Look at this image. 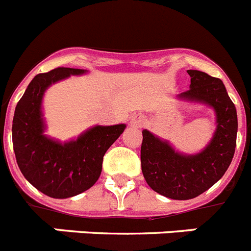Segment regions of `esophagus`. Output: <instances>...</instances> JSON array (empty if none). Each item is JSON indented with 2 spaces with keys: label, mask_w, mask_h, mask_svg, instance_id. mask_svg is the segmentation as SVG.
<instances>
[{
  "label": "esophagus",
  "mask_w": 251,
  "mask_h": 251,
  "mask_svg": "<svg viewBox=\"0 0 251 251\" xmlns=\"http://www.w3.org/2000/svg\"><path fill=\"white\" fill-rule=\"evenodd\" d=\"M130 123H132V126H134V127H143L144 124L147 123V119L143 114H135V116H133L132 119H130Z\"/></svg>",
  "instance_id": "34e87169"
}]
</instances>
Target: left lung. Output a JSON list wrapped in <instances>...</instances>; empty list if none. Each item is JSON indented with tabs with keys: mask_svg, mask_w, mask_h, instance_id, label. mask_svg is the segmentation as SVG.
<instances>
[{
	"mask_svg": "<svg viewBox=\"0 0 251 251\" xmlns=\"http://www.w3.org/2000/svg\"><path fill=\"white\" fill-rule=\"evenodd\" d=\"M190 87L178 100L201 103L215 112V132L203 151L184 154L171 143L144 129L141 148L142 172L154 192L176 201H187L213 187L234 157L238 132L236 108L219 78L189 70Z\"/></svg>",
	"mask_w": 251,
	"mask_h": 251,
	"instance_id": "8db88e82",
	"label": "left lung"
}]
</instances>
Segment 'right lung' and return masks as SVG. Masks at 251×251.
<instances>
[{
    "label": "right lung",
    "mask_w": 251,
    "mask_h": 251,
    "mask_svg": "<svg viewBox=\"0 0 251 251\" xmlns=\"http://www.w3.org/2000/svg\"><path fill=\"white\" fill-rule=\"evenodd\" d=\"M86 72L58 67L37 75L15 109L12 143L21 173L36 189L56 199L75 197L93 187L105 151L126 129V124L94 126L64 143L45 134V92L59 80Z\"/></svg>",
    "instance_id": "1"
}]
</instances>
